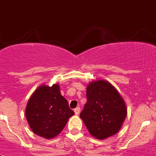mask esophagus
I'll return each instance as SVG.
<instances>
[{"mask_svg":"<svg viewBox=\"0 0 156 156\" xmlns=\"http://www.w3.org/2000/svg\"><path fill=\"white\" fill-rule=\"evenodd\" d=\"M74 112H75V115H78V114L80 113V108L78 107V108H74Z\"/></svg>","mask_w":156,"mask_h":156,"instance_id":"obj_1","label":"esophagus"}]
</instances>
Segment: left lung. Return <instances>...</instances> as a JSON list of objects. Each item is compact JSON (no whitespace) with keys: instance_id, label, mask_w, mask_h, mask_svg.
<instances>
[{"instance_id":"left-lung-1","label":"left lung","mask_w":156,"mask_h":156,"mask_svg":"<svg viewBox=\"0 0 156 156\" xmlns=\"http://www.w3.org/2000/svg\"><path fill=\"white\" fill-rule=\"evenodd\" d=\"M87 99L80 117L90 134L98 139L116 134L127 115L117 90L106 81H95L87 87Z\"/></svg>"}]
</instances>
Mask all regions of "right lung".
Returning <instances> with one entry per match:
<instances>
[{
    "instance_id": "add662e5",
    "label": "right lung",
    "mask_w": 156,
    "mask_h": 156,
    "mask_svg": "<svg viewBox=\"0 0 156 156\" xmlns=\"http://www.w3.org/2000/svg\"><path fill=\"white\" fill-rule=\"evenodd\" d=\"M73 114L56 84L40 87L26 108V117L31 130L45 138H52L61 133Z\"/></svg>"
}]
</instances>
